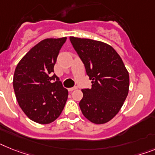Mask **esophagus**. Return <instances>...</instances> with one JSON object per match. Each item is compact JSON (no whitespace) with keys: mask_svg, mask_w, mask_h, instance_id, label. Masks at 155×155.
<instances>
[{"mask_svg":"<svg viewBox=\"0 0 155 155\" xmlns=\"http://www.w3.org/2000/svg\"><path fill=\"white\" fill-rule=\"evenodd\" d=\"M75 89H76V87H71V88H68V91H70V92L73 91H75Z\"/></svg>","mask_w":155,"mask_h":155,"instance_id":"esophagus-1","label":"esophagus"}]
</instances>
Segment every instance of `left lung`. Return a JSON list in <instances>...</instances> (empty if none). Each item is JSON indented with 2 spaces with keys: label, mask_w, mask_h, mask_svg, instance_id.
I'll return each mask as SVG.
<instances>
[{
  "label": "left lung",
  "mask_w": 155,
  "mask_h": 155,
  "mask_svg": "<svg viewBox=\"0 0 155 155\" xmlns=\"http://www.w3.org/2000/svg\"><path fill=\"white\" fill-rule=\"evenodd\" d=\"M70 41L92 80L83 89L80 107L84 116L97 124L107 123L121 109L129 90V74L121 58L109 44L71 36Z\"/></svg>",
  "instance_id": "left-lung-1"
}]
</instances>
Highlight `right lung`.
I'll use <instances>...</instances> for the list:
<instances>
[{
  "instance_id": "obj_1",
  "label": "right lung",
  "mask_w": 155,
  "mask_h": 155,
  "mask_svg": "<svg viewBox=\"0 0 155 155\" xmlns=\"http://www.w3.org/2000/svg\"><path fill=\"white\" fill-rule=\"evenodd\" d=\"M67 38H46L31 48L15 68L13 88L19 106L28 118L41 124H50L61 115L68 91L53 68ZM56 78L55 83H50Z\"/></svg>"
}]
</instances>
